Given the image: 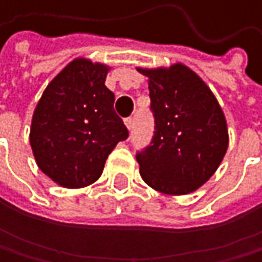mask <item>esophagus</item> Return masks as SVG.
<instances>
[{
    "instance_id": "esophagus-1",
    "label": "esophagus",
    "mask_w": 262,
    "mask_h": 262,
    "mask_svg": "<svg viewBox=\"0 0 262 262\" xmlns=\"http://www.w3.org/2000/svg\"><path fill=\"white\" fill-rule=\"evenodd\" d=\"M124 124H125V127H127L128 130H132V127H134V119H132V118H125V119H124Z\"/></svg>"
}]
</instances>
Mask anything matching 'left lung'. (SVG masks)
<instances>
[{
  "instance_id": "obj_1",
  "label": "left lung",
  "mask_w": 262,
  "mask_h": 262,
  "mask_svg": "<svg viewBox=\"0 0 262 262\" xmlns=\"http://www.w3.org/2000/svg\"><path fill=\"white\" fill-rule=\"evenodd\" d=\"M149 78L154 137L137 152L143 181L166 195L200 188L228 149L222 108L207 84L184 64L138 69Z\"/></svg>"
}]
</instances>
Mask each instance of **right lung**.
<instances>
[{"instance_id":"add662e5","label":"right lung","mask_w":262,"mask_h":262,"mask_svg":"<svg viewBox=\"0 0 262 262\" xmlns=\"http://www.w3.org/2000/svg\"><path fill=\"white\" fill-rule=\"evenodd\" d=\"M110 67L78 58L43 91L31 122L29 143L43 173L66 188L96 182L105 160L128 130L105 86Z\"/></svg>"}]
</instances>
